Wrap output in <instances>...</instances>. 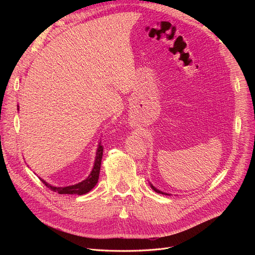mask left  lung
<instances>
[{
	"label": "left lung",
	"instance_id": "obj_1",
	"mask_svg": "<svg viewBox=\"0 0 255 255\" xmlns=\"http://www.w3.org/2000/svg\"><path fill=\"white\" fill-rule=\"evenodd\" d=\"M150 185H151V187H152V189H153L154 191H156V192H157V194H161V195H168V194H166V192H163V191H160V190H158L157 188H155V187H154L152 184H150Z\"/></svg>",
	"mask_w": 255,
	"mask_h": 255
}]
</instances>
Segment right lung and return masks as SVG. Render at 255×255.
Returning a JSON list of instances; mask_svg holds the SVG:
<instances>
[{"mask_svg": "<svg viewBox=\"0 0 255 255\" xmlns=\"http://www.w3.org/2000/svg\"><path fill=\"white\" fill-rule=\"evenodd\" d=\"M19 107V106H18ZM19 110V109H18ZM102 156H103V145H101V142L99 143L98 150L96 153V159H95V164L94 168L88 175L86 180H84L78 184L71 185V186H66V187H55L52 186V185L48 184L44 180L40 179L42 183L47 186L49 189L58 192L60 195H85L89 192L92 188H94L99 180V174H100V168H101V161H102Z\"/></svg>", "mask_w": 255, "mask_h": 255, "instance_id": "add662e5", "label": "right lung"}]
</instances>
